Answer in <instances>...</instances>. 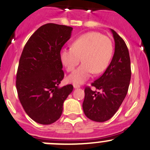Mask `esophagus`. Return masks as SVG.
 <instances>
[{
  "mask_svg": "<svg viewBox=\"0 0 150 150\" xmlns=\"http://www.w3.org/2000/svg\"><path fill=\"white\" fill-rule=\"evenodd\" d=\"M74 88H80V85H77V84H74Z\"/></svg>",
  "mask_w": 150,
  "mask_h": 150,
  "instance_id": "obj_1",
  "label": "esophagus"
}]
</instances>
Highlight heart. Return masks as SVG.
I'll use <instances>...</instances> for the list:
<instances>
[{"mask_svg":"<svg viewBox=\"0 0 150 150\" xmlns=\"http://www.w3.org/2000/svg\"><path fill=\"white\" fill-rule=\"evenodd\" d=\"M112 55L110 39L99 32L91 31L82 35L72 43V48L60 51V59L67 71L72 72L81 62L83 63L68 76V81L82 84L88 80L93 73L103 72L109 65Z\"/></svg>","mask_w":150,"mask_h":150,"instance_id":"heart-1","label":"heart"}]
</instances>
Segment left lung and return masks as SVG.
Wrapping results in <instances>:
<instances>
[{"mask_svg":"<svg viewBox=\"0 0 150 150\" xmlns=\"http://www.w3.org/2000/svg\"><path fill=\"white\" fill-rule=\"evenodd\" d=\"M115 40V52L102 76L90 87L85 88V99L82 108L91 120L104 122L112 118L123 102L129 88L131 79L130 58L124 40L111 29Z\"/></svg>","mask_w":150,"mask_h":150,"instance_id":"1","label":"left lung"}]
</instances>
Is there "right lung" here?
<instances>
[{
	"instance_id": "right-lung-1",
	"label": "right lung",
	"mask_w": 150,
	"mask_h": 150,
	"mask_svg": "<svg viewBox=\"0 0 150 150\" xmlns=\"http://www.w3.org/2000/svg\"><path fill=\"white\" fill-rule=\"evenodd\" d=\"M73 28L47 23L30 37L20 58L16 76L19 100L27 115L41 125L60 118L63 102L72 85L59 88L64 78L60 51L71 38Z\"/></svg>"
}]
</instances>
